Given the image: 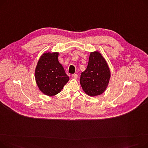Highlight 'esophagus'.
Masks as SVG:
<instances>
[{
    "mask_svg": "<svg viewBox=\"0 0 148 148\" xmlns=\"http://www.w3.org/2000/svg\"><path fill=\"white\" fill-rule=\"evenodd\" d=\"M71 76L73 79H77V77H78V75H77V74H72Z\"/></svg>",
    "mask_w": 148,
    "mask_h": 148,
    "instance_id": "1",
    "label": "esophagus"
}]
</instances>
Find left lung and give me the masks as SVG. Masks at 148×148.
<instances>
[{"label": "left lung", "mask_w": 148, "mask_h": 148, "mask_svg": "<svg viewBox=\"0 0 148 148\" xmlns=\"http://www.w3.org/2000/svg\"><path fill=\"white\" fill-rule=\"evenodd\" d=\"M110 78L109 68L101 54L90 53L88 66L82 73L80 79L84 92L91 97L101 95L106 90Z\"/></svg>", "instance_id": "left-lung-1"}]
</instances>
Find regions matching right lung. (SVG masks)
I'll use <instances>...</instances> for the list:
<instances>
[{
	"instance_id": "1",
	"label": "right lung",
	"mask_w": 148,
	"mask_h": 148,
	"mask_svg": "<svg viewBox=\"0 0 148 148\" xmlns=\"http://www.w3.org/2000/svg\"><path fill=\"white\" fill-rule=\"evenodd\" d=\"M58 55V53H44L35 69V80L39 89L50 97L59 93L69 80L59 62Z\"/></svg>"
}]
</instances>
